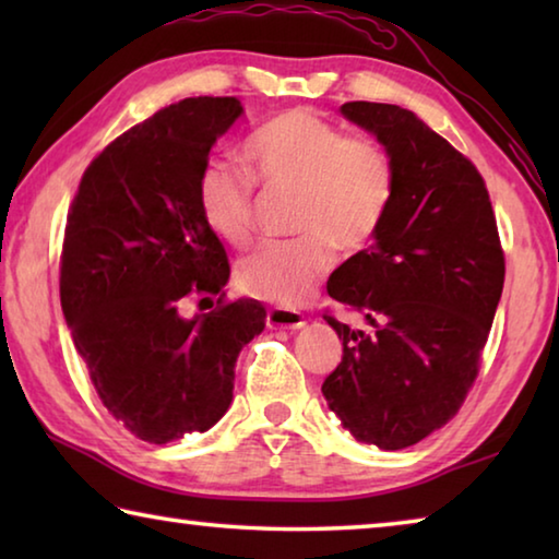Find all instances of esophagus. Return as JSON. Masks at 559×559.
Instances as JSON below:
<instances>
[{
  "label": "esophagus",
  "mask_w": 559,
  "mask_h": 559,
  "mask_svg": "<svg viewBox=\"0 0 559 559\" xmlns=\"http://www.w3.org/2000/svg\"><path fill=\"white\" fill-rule=\"evenodd\" d=\"M266 323L269 328H276V330H300L306 325V318L293 308H271L266 316Z\"/></svg>",
  "instance_id": "1"
}]
</instances>
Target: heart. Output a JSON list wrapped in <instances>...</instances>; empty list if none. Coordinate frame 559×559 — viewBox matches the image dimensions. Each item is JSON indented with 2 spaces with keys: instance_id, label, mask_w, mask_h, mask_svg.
Segmentation results:
<instances>
[{
  "instance_id": "obj_1",
  "label": "heart",
  "mask_w": 559,
  "mask_h": 559,
  "mask_svg": "<svg viewBox=\"0 0 559 559\" xmlns=\"http://www.w3.org/2000/svg\"><path fill=\"white\" fill-rule=\"evenodd\" d=\"M243 159L266 187L298 192L293 226L302 234L263 241L239 259L234 281L246 296L283 306L306 300L333 266L335 249H365L390 212L394 165L386 150L349 138L310 110H283L263 122L246 143ZM197 202L222 241H249L253 182L239 167L219 159L206 165Z\"/></svg>"
}]
</instances>
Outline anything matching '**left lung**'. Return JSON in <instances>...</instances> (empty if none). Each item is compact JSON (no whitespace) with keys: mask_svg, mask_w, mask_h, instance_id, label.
I'll return each instance as SVG.
<instances>
[{"mask_svg":"<svg viewBox=\"0 0 559 559\" xmlns=\"http://www.w3.org/2000/svg\"><path fill=\"white\" fill-rule=\"evenodd\" d=\"M340 112L384 145L394 194L374 243L328 281L330 298L362 313L370 330L325 316L343 359L323 396L357 441L400 451L441 429L466 400L506 261L471 159L406 108L353 100Z\"/></svg>","mask_w":559,"mask_h":559,"instance_id":"1","label":"left lung"}]
</instances>
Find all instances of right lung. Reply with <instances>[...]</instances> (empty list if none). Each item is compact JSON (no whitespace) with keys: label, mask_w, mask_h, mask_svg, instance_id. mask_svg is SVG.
<instances>
[{"label":"right lung","mask_w":559,"mask_h":559,"mask_svg":"<svg viewBox=\"0 0 559 559\" xmlns=\"http://www.w3.org/2000/svg\"><path fill=\"white\" fill-rule=\"evenodd\" d=\"M241 112L212 96L157 110L93 159L66 222L73 345L106 409L150 443L212 429L234 400L236 357L266 328L259 300H224L229 259L197 202L212 147ZM189 295L221 300L185 319Z\"/></svg>","instance_id":"1"}]
</instances>
